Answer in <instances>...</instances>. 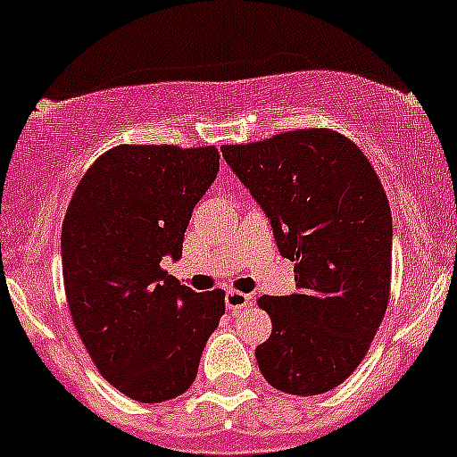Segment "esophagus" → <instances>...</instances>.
Masks as SVG:
<instances>
[{
    "instance_id": "34e87169",
    "label": "esophagus",
    "mask_w": 457,
    "mask_h": 457,
    "mask_svg": "<svg viewBox=\"0 0 457 457\" xmlns=\"http://www.w3.org/2000/svg\"><path fill=\"white\" fill-rule=\"evenodd\" d=\"M250 301H252L250 294L237 292V289L225 292V307H228V310H243V307L250 305Z\"/></svg>"
}]
</instances>
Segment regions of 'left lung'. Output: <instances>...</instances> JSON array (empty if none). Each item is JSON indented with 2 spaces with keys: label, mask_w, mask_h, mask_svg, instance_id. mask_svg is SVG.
<instances>
[{
  "label": "left lung",
  "mask_w": 457,
  "mask_h": 457,
  "mask_svg": "<svg viewBox=\"0 0 457 457\" xmlns=\"http://www.w3.org/2000/svg\"><path fill=\"white\" fill-rule=\"evenodd\" d=\"M223 159L265 212L298 292L261 296L271 336L256 347L274 389L316 395L361 365L389 303L391 210L356 143L334 130H294Z\"/></svg>",
  "instance_id": "8db88e82"
}]
</instances>
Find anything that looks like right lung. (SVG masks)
Wrapping results in <instances>:
<instances>
[{
  "instance_id": "right-lung-1",
  "label": "right lung",
  "mask_w": 457,
  "mask_h": 457,
  "mask_svg": "<svg viewBox=\"0 0 457 457\" xmlns=\"http://www.w3.org/2000/svg\"><path fill=\"white\" fill-rule=\"evenodd\" d=\"M219 172L216 147L117 145L77 186L62 228L68 307L101 376L128 398L186 394L225 292L196 294L161 270L181 258L192 210Z\"/></svg>"
}]
</instances>
